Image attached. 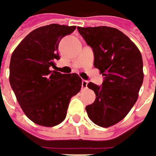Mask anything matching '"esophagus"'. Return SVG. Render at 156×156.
Returning <instances> with one entry per match:
<instances>
[{"mask_svg": "<svg viewBox=\"0 0 156 156\" xmlns=\"http://www.w3.org/2000/svg\"><path fill=\"white\" fill-rule=\"evenodd\" d=\"M87 84H88V81H87V80H82V82H81V87H82V88H87Z\"/></svg>", "mask_w": 156, "mask_h": 156, "instance_id": "34e87169", "label": "esophagus"}]
</instances>
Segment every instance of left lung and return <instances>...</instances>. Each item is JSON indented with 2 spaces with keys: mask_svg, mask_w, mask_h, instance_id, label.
Returning a JSON list of instances; mask_svg holds the SVG:
<instances>
[{
  "mask_svg": "<svg viewBox=\"0 0 156 156\" xmlns=\"http://www.w3.org/2000/svg\"><path fill=\"white\" fill-rule=\"evenodd\" d=\"M77 29L93 50L94 67L104 76L101 86L87 85L94 90L96 100L86 110L94 123L108 128L124 119L136 102L144 80L142 55L117 28L101 26Z\"/></svg>",
  "mask_w": 156,
  "mask_h": 156,
  "instance_id": "obj_1",
  "label": "left lung"
}]
</instances>
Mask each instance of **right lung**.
Wrapping results in <instances>:
<instances>
[{
  "label": "right lung",
  "instance_id": "add662e5",
  "mask_svg": "<svg viewBox=\"0 0 156 156\" xmlns=\"http://www.w3.org/2000/svg\"><path fill=\"white\" fill-rule=\"evenodd\" d=\"M76 26L50 24L32 31L12 55L10 85L28 119L53 127L66 119L70 98L80 91L77 74L51 70L59 59L58 44Z\"/></svg>",
  "mask_w": 156,
  "mask_h": 156
}]
</instances>
